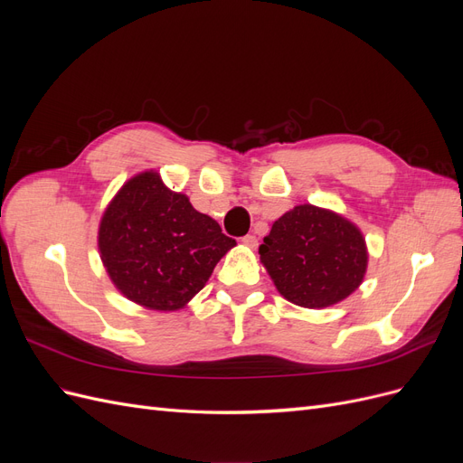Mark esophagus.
I'll list each match as a JSON object with an SVG mask.
<instances>
[{"label": "esophagus", "instance_id": "1", "mask_svg": "<svg viewBox=\"0 0 463 463\" xmlns=\"http://www.w3.org/2000/svg\"><path fill=\"white\" fill-rule=\"evenodd\" d=\"M241 241H243L247 247H250V249H257V245H259L257 235H253V233H247Z\"/></svg>", "mask_w": 463, "mask_h": 463}]
</instances>
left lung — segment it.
<instances>
[{"mask_svg": "<svg viewBox=\"0 0 463 463\" xmlns=\"http://www.w3.org/2000/svg\"><path fill=\"white\" fill-rule=\"evenodd\" d=\"M259 253L276 289L307 309L330 307L354 293L369 259L357 226L313 204H299L278 218Z\"/></svg>", "mask_w": 463, "mask_h": 463, "instance_id": "obj_1", "label": "left lung"}]
</instances>
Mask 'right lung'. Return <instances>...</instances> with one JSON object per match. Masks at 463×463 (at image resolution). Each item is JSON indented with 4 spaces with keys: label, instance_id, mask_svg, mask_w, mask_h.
Listing matches in <instances>:
<instances>
[{
    "label": "right lung",
    "instance_id": "obj_1",
    "mask_svg": "<svg viewBox=\"0 0 463 463\" xmlns=\"http://www.w3.org/2000/svg\"><path fill=\"white\" fill-rule=\"evenodd\" d=\"M235 245L218 222L197 213L156 172L125 184L106 208L98 249L111 282L152 311H177L208 282Z\"/></svg>",
    "mask_w": 463,
    "mask_h": 463
}]
</instances>
